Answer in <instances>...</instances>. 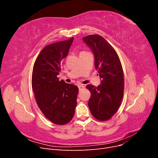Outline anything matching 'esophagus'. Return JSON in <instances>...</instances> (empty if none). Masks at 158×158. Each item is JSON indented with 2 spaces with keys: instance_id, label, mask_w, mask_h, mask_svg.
<instances>
[{
  "instance_id": "1",
  "label": "esophagus",
  "mask_w": 158,
  "mask_h": 158,
  "mask_svg": "<svg viewBox=\"0 0 158 158\" xmlns=\"http://www.w3.org/2000/svg\"><path fill=\"white\" fill-rule=\"evenodd\" d=\"M84 88H85V86H84V85H82V84L78 85V88H79V90H80V91L83 89H84Z\"/></svg>"
}]
</instances>
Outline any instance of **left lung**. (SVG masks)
Wrapping results in <instances>:
<instances>
[{"label":"left lung","mask_w":158,"mask_h":158,"mask_svg":"<svg viewBox=\"0 0 158 158\" xmlns=\"http://www.w3.org/2000/svg\"><path fill=\"white\" fill-rule=\"evenodd\" d=\"M95 56V67L102 78L98 87L86 88L91 92L88 106L96 119L105 121L111 118L120 107L124 92V74L121 60L113 47L99 35L82 38Z\"/></svg>","instance_id":"obj_1"}]
</instances>
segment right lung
Listing matches in <instances>:
<instances>
[{"label":"right lung","instance_id":"1","mask_svg":"<svg viewBox=\"0 0 158 158\" xmlns=\"http://www.w3.org/2000/svg\"><path fill=\"white\" fill-rule=\"evenodd\" d=\"M74 37L47 45L33 65L31 85L43 114L55 125H63L73 118L78 88L59 81L61 61L67 56Z\"/></svg>","mask_w":158,"mask_h":158}]
</instances>
